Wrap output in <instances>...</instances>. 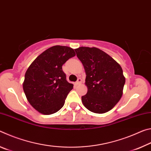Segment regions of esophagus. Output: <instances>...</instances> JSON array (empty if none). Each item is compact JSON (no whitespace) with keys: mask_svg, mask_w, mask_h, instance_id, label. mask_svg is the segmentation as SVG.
Here are the masks:
<instances>
[{"mask_svg":"<svg viewBox=\"0 0 151 151\" xmlns=\"http://www.w3.org/2000/svg\"><path fill=\"white\" fill-rule=\"evenodd\" d=\"M81 83H82V79H81V78H78L77 81H76L75 83V85H78Z\"/></svg>","mask_w":151,"mask_h":151,"instance_id":"1","label":"esophagus"}]
</instances>
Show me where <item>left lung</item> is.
<instances>
[{
    "label": "left lung",
    "mask_w": 151,
    "mask_h": 151,
    "mask_svg": "<svg viewBox=\"0 0 151 151\" xmlns=\"http://www.w3.org/2000/svg\"><path fill=\"white\" fill-rule=\"evenodd\" d=\"M86 73L88 91L81 97L83 105L94 113L103 114L116 105L123 93L125 77L121 65L96 47L75 49Z\"/></svg>",
    "instance_id": "obj_1"
}]
</instances>
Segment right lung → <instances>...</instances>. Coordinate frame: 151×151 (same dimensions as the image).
<instances>
[{
  "label": "right lung",
  "mask_w": 151,
  "mask_h": 151,
  "mask_svg": "<svg viewBox=\"0 0 151 151\" xmlns=\"http://www.w3.org/2000/svg\"><path fill=\"white\" fill-rule=\"evenodd\" d=\"M75 55L72 48L54 46L38 56L28 68L23 90L30 105L40 113L48 115L63 106L73 85L66 81L62 66Z\"/></svg>",
  "instance_id": "right-lung-1"
}]
</instances>
